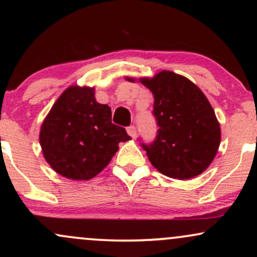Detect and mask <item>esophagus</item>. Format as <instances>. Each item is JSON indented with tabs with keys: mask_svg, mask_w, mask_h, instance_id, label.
Returning a JSON list of instances; mask_svg holds the SVG:
<instances>
[{
	"mask_svg": "<svg viewBox=\"0 0 257 257\" xmlns=\"http://www.w3.org/2000/svg\"><path fill=\"white\" fill-rule=\"evenodd\" d=\"M126 133H128V134L131 135L132 138H135V137H137V133H138L137 126H135V125L128 126V128H126Z\"/></svg>",
	"mask_w": 257,
	"mask_h": 257,
	"instance_id": "34e87169",
	"label": "esophagus"
}]
</instances>
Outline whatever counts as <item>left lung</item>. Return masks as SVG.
<instances>
[{"instance_id":"obj_1","label":"left lung","mask_w":257,"mask_h":257,"mask_svg":"<svg viewBox=\"0 0 257 257\" xmlns=\"http://www.w3.org/2000/svg\"><path fill=\"white\" fill-rule=\"evenodd\" d=\"M139 81L155 98L157 137L151 144L141 143L151 164L173 179L198 176L210 166L221 141L220 123L209 100L193 82L172 71Z\"/></svg>"}]
</instances>
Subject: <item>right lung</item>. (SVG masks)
Wrapping results in <instances>:
<instances>
[{"mask_svg": "<svg viewBox=\"0 0 257 257\" xmlns=\"http://www.w3.org/2000/svg\"><path fill=\"white\" fill-rule=\"evenodd\" d=\"M94 88L71 85L44 118L40 144L47 163L64 178L89 180L110 163L118 144L131 140L111 122V107L95 100Z\"/></svg>", "mask_w": 257, "mask_h": 257, "instance_id": "right-lung-1", "label": "right lung"}]
</instances>
